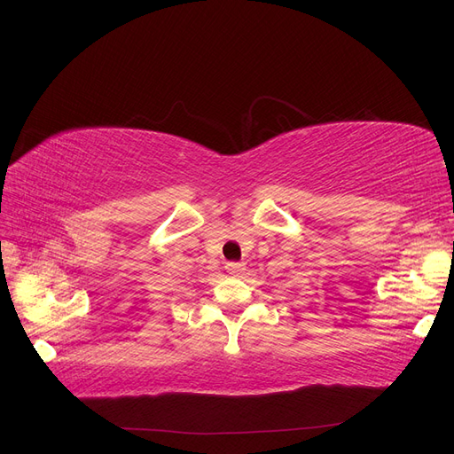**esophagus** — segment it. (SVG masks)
Segmentation results:
<instances>
[{"label":"esophagus","instance_id":"1","mask_svg":"<svg viewBox=\"0 0 454 454\" xmlns=\"http://www.w3.org/2000/svg\"><path fill=\"white\" fill-rule=\"evenodd\" d=\"M245 270V263H241V262H228L226 263V271L230 273V275H238V273H241Z\"/></svg>","mask_w":454,"mask_h":454}]
</instances>
